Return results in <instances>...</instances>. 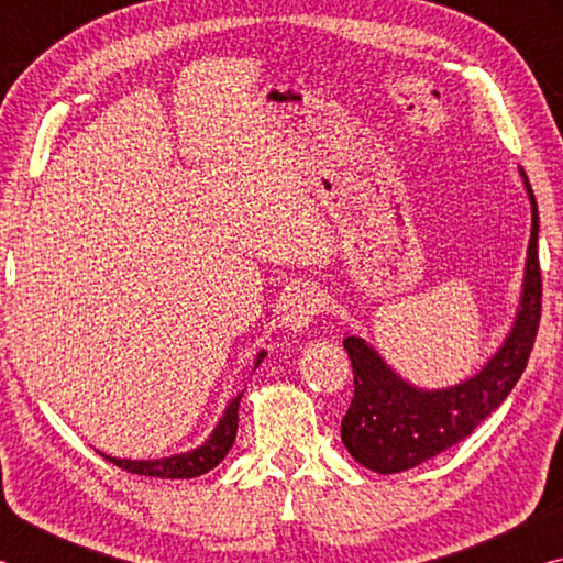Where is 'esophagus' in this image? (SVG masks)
Wrapping results in <instances>:
<instances>
[{
    "mask_svg": "<svg viewBox=\"0 0 563 563\" xmlns=\"http://www.w3.org/2000/svg\"><path fill=\"white\" fill-rule=\"evenodd\" d=\"M320 312V298L312 288H298L292 290L288 298L283 300V322L290 330L308 328Z\"/></svg>",
    "mask_w": 563,
    "mask_h": 563,
    "instance_id": "obj_1",
    "label": "esophagus"
}]
</instances>
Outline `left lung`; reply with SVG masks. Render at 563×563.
Returning a JSON list of instances; mask_svg holds the SVG:
<instances>
[{"instance_id": "1", "label": "left lung", "mask_w": 563, "mask_h": 563, "mask_svg": "<svg viewBox=\"0 0 563 563\" xmlns=\"http://www.w3.org/2000/svg\"><path fill=\"white\" fill-rule=\"evenodd\" d=\"M531 201V241L521 308L507 342L479 375L450 389H417L389 369L383 357L360 338L345 345L355 395L342 417V444L355 460L377 474H397L422 464L470 437L519 383L537 340L541 320V268H539V213L537 198L523 176Z\"/></svg>"}]
</instances>
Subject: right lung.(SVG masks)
I'll use <instances>...</instances> for the list:
<instances>
[{
    "label": "right lung",
    "instance_id": "obj_1",
    "mask_svg": "<svg viewBox=\"0 0 563 563\" xmlns=\"http://www.w3.org/2000/svg\"><path fill=\"white\" fill-rule=\"evenodd\" d=\"M265 352L258 355V362L263 360ZM255 362V365H258ZM238 405H241V395H238L231 405L225 407V415L213 434L208 437V442H203L198 450H190L186 454H174V456H164V460H117V456H107L109 462H113L121 470H126L131 474H141V476H161V479H190V476H201L206 472H211L213 466L223 462V456L231 450L235 442V432H238Z\"/></svg>",
    "mask_w": 563,
    "mask_h": 563
}]
</instances>
